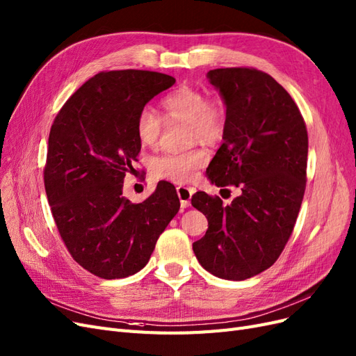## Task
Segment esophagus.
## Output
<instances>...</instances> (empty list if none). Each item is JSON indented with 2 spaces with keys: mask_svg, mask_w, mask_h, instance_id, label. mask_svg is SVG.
I'll use <instances>...</instances> for the list:
<instances>
[{
  "mask_svg": "<svg viewBox=\"0 0 356 356\" xmlns=\"http://www.w3.org/2000/svg\"><path fill=\"white\" fill-rule=\"evenodd\" d=\"M177 193H178V197L181 202V208H187L190 204V199L193 196V193H195V188L179 186V187H177Z\"/></svg>",
  "mask_w": 356,
  "mask_h": 356,
  "instance_id": "34e87169",
  "label": "esophagus"
}]
</instances>
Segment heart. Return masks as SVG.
I'll return each instance as SVG.
<instances>
[{
  "label": "heart",
  "mask_w": 356,
  "mask_h": 356,
  "mask_svg": "<svg viewBox=\"0 0 356 356\" xmlns=\"http://www.w3.org/2000/svg\"><path fill=\"white\" fill-rule=\"evenodd\" d=\"M163 117L154 110L143 108L136 115V135L144 145H154L169 123H187V143H203L213 145L221 141L225 132V108L220 99L207 98L203 90L193 86L169 92L160 102ZM208 161L203 148H193L184 153L165 154L156 157L152 163L153 175L170 182H187L195 178L196 172Z\"/></svg>",
  "instance_id": "obj_1"
}]
</instances>
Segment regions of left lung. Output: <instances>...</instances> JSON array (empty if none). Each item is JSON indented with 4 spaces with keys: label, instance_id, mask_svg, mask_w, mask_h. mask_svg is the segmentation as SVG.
Listing matches in <instances>:
<instances>
[{
    "label": "left lung",
    "instance_id": "1",
    "mask_svg": "<svg viewBox=\"0 0 356 356\" xmlns=\"http://www.w3.org/2000/svg\"><path fill=\"white\" fill-rule=\"evenodd\" d=\"M208 79L225 104V132L207 174L212 184L239 187L241 195L229 204L204 191L193 195L191 204L208 218L193 251L213 276L243 281L270 267L294 230L306 190L307 129L268 74L218 68Z\"/></svg>",
    "mask_w": 356,
    "mask_h": 356
}]
</instances>
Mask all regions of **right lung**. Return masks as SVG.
Here are the masks:
<instances>
[{
	"mask_svg": "<svg viewBox=\"0 0 356 356\" xmlns=\"http://www.w3.org/2000/svg\"><path fill=\"white\" fill-rule=\"evenodd\" d=\"M174 83L154 71H102L71 96L51 124L46 195L67 250L95 276L120 279L141 270L179 211L168 181L141 203L122 196L141 152L136 115Z\"/></svg>",
	"mask_w": 356,
	"mask_h": 356,
	"instance_id": "obj_1",
	"label": "right lung"
}]
</instances>
